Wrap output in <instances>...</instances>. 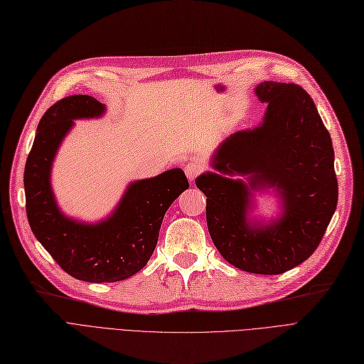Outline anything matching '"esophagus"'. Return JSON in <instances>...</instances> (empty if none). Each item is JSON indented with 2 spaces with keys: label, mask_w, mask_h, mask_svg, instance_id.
I'll return each instance as SVG.
<instances>
[{
  "label": "esophagus",
  "mask_w": 364,
  "mask_h": 364,
  "mask_svg": "<svg viewBox=\"0 0 364 364\" xmlns=\"http://www.w3.org/2000/svg\"><path fill=\"white\" fill-rule=\"evenodd\" d=\"M202 170H203L202 162L196 161V159L190 161V162H188V164L185 166V174H186V178L190 179V181H194V179L198 176V174L202 173Z\"/></svg>",
  "instance_id": "esophagus-1"
}]
</instances>
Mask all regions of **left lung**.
Returning <instances> with one entry per match:
<instances>
[{
    "instance_id": "left-lung-1",
    "label": "left lung",
    "mask_w": 364,
    "mask_h": 364,
    "mask_svg": "<svg viewBox=\"0 0 364 364\" xmlns=\"http://www.w3.org/2000/svg\"><path fill=\"white\" fill-rule=\"evenodd\" d=\"M267 102L263 122L232 134L218 147L212 167L196 179L206 198L208 230L230 265L275 275L309 259L318 248L337 206L331 136L309 93L296 84L265 81L256 87ZM247 176L248 183L232 180ZM275 187L284 212L268 225L247 218L252 191Z\"/></svg>"
}]
</instances>
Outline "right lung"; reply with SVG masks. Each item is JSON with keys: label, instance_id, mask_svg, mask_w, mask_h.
Returning a JSON list of instances; mask_svg holds the SVG:
<instances>
[{"label": "right lung", "instance_id": "1", "mask_svg": "<svg viewBox=\"0 0 364 364\" xmlns=\"http://www.w3.org/2000/svg\"><path fill=\"white\" fill-rule=\"evenodd\" d=\"M104 112L105 105L87 95L63 97L48 108L23 171L25 209L37 241L61 269L90 283L120 282L144 268L167 209L190 186L181 168H171L132 182L104 221L87 224L63 214L51 188L57 150L75 119L101 117Z\"/></svg>", "mask_w": 364, "mask_h": 364}]
</instances>
